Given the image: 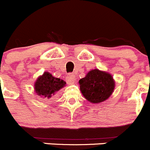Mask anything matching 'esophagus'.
<instances>
[{
  "label": "esophagus",
  "mask_w": 150,
  "mask_h": 150,
  "mask_svg": "<svg viewBox=\"0 0 150 150\" xmlns=\"http://www.w3.org/2000/svg\"><path fill=\"white\" fill-rule=\"evenodd\" d=\"M76 82L75 76L74 74H69L67 77V83L69 84H74Z\"/></svg>",
  "instance_id": "34e87169"
}]
</instances>
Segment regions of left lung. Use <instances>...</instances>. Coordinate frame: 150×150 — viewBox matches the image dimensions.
Masks as SVG:
<instances>
[{"mask_svg": "<svg viewBox=\"0 0 150 150\" xmlns=\"http://www.w3.org/2000/svg\"><path fill=\"white\" fill-rule=\"evenodd\" d=\"M79 84L83 96L93 103L107 100L115 87V80L110 74L96 69L90 71L79 81Z\"/></svg>", "mask_w": 150, "mask_h": 150, "instance_id": "left-lung-1", "label": "left lung"}]
</instances>
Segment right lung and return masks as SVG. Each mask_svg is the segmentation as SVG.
<instances>
[{"label": "right lung", "mask_w": 150, "mask_h": 150, "mask_svg": "<svg viewBox=\"0 0 150 150\" xmlns=\"http://www.w3.org/2000/svg\"><path fill=\"white\" fill-rule=\"evenodd\" d=\"M66 81L53 76L49 72H44L40 76L34 84L35 93L41 97L50 98L56 92L66 86Z\"/></svg>", "instance_id": "1"}]
</instances>
